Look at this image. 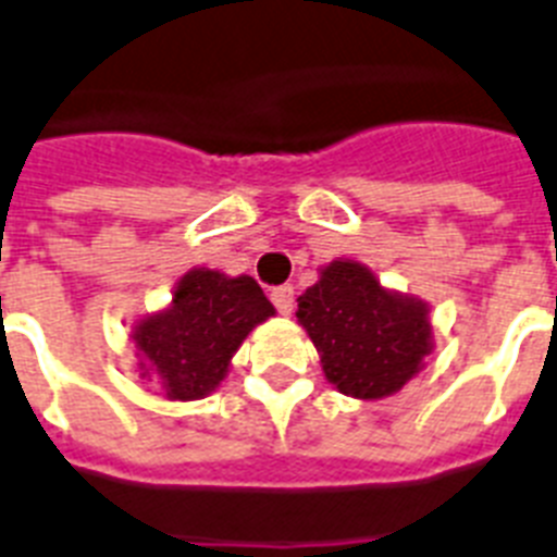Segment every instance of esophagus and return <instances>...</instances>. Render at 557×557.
<instances>
[{
    "mask_svg": "<svg viewBox=\"0 0 557 557\" xmlns=\"http://www.w3.org/2000/svg\"><path fill=\"white\" fill-rule=\"evenodd\" d=\"M270 301L275 304V310L282 312V315H289L293 307H296V293H293V287H275L270 293Z\"/></svg>",
    "mask_w": 557,
    "mask_h": 557,
    "instance_id": "esophagus-1",
    "label": "esophagus"
}]
</instances>
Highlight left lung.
Returning <instances> with one entry per match:
<instances>
[{
	"label": "left lung",
	"instance_id": "1",
	"mask_svg": "<svg viewBox=\"0 0 557 557\" xmlns=\"http://www.w3.org/2000/svg\"><path fill=\"white\" fill-rule=\"evenodd\" d=\"M422 298L383 287L355 259H335L298 296L296 318L332 386L355 400H383L417 377L434 351Z\"/></svg>",
	"mask_w": 557,
	"mask_h": 557
}]
</instances>
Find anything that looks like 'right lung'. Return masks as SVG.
Returning <instances> with one entry per match:
<instances>
[{
    "instance_id": "obj_1",
    "label": "right lung",
    "mask_w": 557,
    "mask_h": 557,
    "mask_svg": "<svg viewBox=\"0 0 557 557\" xmlns=\"http://www.w3.org/2000/svg\"><path fill=\"white\" fill-rule=\"evenodd\" d=\"M273 315L275 307L250 275L191 268L163 310L132 324L137 374L157 383L165 400H202L227 377L245 337Z\"/></svg>"
}]
</instances>
